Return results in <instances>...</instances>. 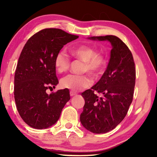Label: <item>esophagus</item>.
<instances>
[{
    "mask_svg": "<svg viewBox=\"0 0 157 157\" xmlns=\"http://www.w3.org/2000/svg\"><path fill=\"white\" fill-rule=\"evenodd\" d=\"M75 95H76V92H74V91H70V96H74Z\"/></svg>",
    "mask_w": 157,
    "mask_h": 157,
    "instance_id": "esophagus-1",
    "label": "esophagus"
}]
</instances>
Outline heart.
Masks as SVG:
<instances>
[{
	"label": "heart",
	"instance_id": "b5f03b06",
	"mask_svg": "<svg viewBox=\"0 0 157 157\" xmlns=\"http://www.w3.org/2000/svg\"><path fill=\"white\" fill-rule=\"evenodd\" d=\"M73 56L84 62L83 72H88L93 77H97L101 74L106 64V60L101 53H97L94 48L86 45L75 47L70 51ZM55 67L58 73L65 72L69 67V59L66 53L60 52L55 58ZM91 84V79L87 75L69 74L63 77L61 85L65 89L72 91H80Z\"/></svg>",
	"mask_w": 157,
	"mask_h": 157
}]
</instances>
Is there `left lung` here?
<instances>
[{
    "instance_id": "obj_1",
    "label": "left lung",
    "mask_w": 157,
    "mask_h": 157,
    "mask_svg": "<svg viewBox=\"0 0 157 157\" xmlns=\"http://www.w3.org/2000/svg\"><path fill=\"white\" fill-rule=\"evenodd\" d=\"M93 40L111 43L110 59L100 80L81 94L85 100L81 123L88 131L104 134L116 128L128 112L133 100L136 68L127 46L115 36H93ZM95 92L101 93L98 98Z\"/></svg>"
}]
</instances>
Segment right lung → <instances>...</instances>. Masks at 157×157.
Returning a JSON list of instances; mask_svg holds the SVG:
<instances>
[{
	"label": "right lung",
	"instance_id": "1",
	"mask_svg": "<svg viewBox=\"0 0 157 157\" xmlns=\"http://www.w3.org/2000/svg\"><path fill=\"white\" fill-rule=\"evenodd\" d=\"M78 38L61 29H46L31 36L23 47L15 72L14 98L21 117L31 127L43 129L55 124L70 100L68 89L51 94L46 90L59 83L56 55Z\"/></svg>",
	"mask_w": 157,
	"mask_h": 157
}]
</instances>
